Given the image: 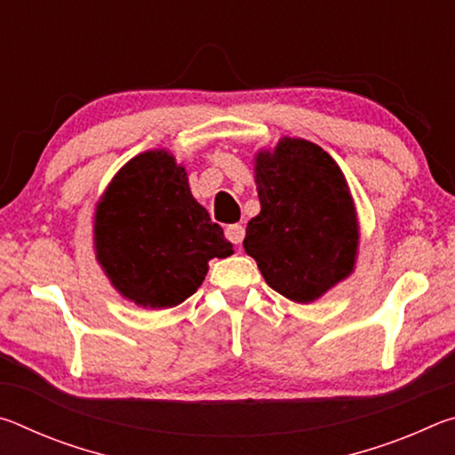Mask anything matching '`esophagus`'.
I'll use <instances>...</instances> for the list:
<instances>
[{"mask_svg":"<svg viewBox=\"0 0 455 455\" xmlns=\"http://www.w3.org/2000/svg\"><path fill=\"white\" fill-rule=\"evenodd\" d=\"M225 236L233 244H241L244 238V227L243 225H230L225 228Z\"/></svg>","mask_w":455,"mask_h":455,"instance_id":"1","label":"esophagus"}]
</instances>
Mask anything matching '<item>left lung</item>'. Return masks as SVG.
I'll list each match as a JSON object with an SVG mask.
<instances>
[{
	"instance_id": "1",
	"label": "left lung",
	"mask_w": 455,
	"mask_h": 455,
	"mask_svg": "<svg viewBox=\"0 0 455 455\" xmlns=\"http://www.w3.org/2000/svg\"><path fill=\"white\" fill-rule=\"evenodd\" d=\"M252 163L260 212L246 225V255L289 301H317L357 263L359 219L345 174L305 138L283 136Z\"/></svg>"
}]
</instances>
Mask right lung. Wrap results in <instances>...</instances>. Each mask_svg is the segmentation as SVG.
<instances>
[{"instance_id": "obj_1", "label": "right lung", "mask_w": 455, "mask_h": 455, "mask_svg": "<svg viewBox=\"0 0 455 455\" xmlns=\"http://www.w3.org/2000/svg\"><path fill=\"white\" fill-rule=\"evenodd\" d=\"M94 252L108 281L144 309H168L196 292L209 260L233 255L166 148L138 154L114 174L94 212Z\"/></svg>"}]
</instances>
